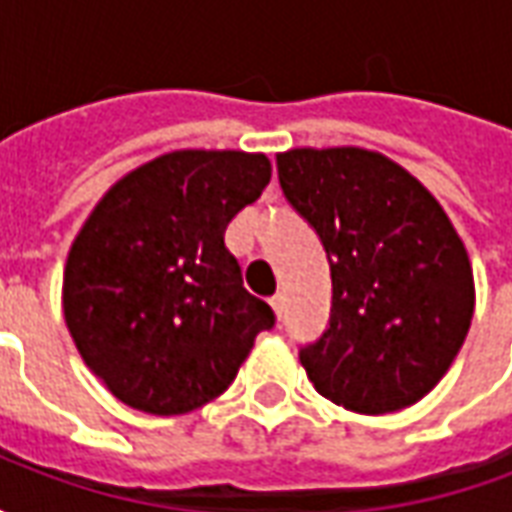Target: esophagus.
<instances>
[{
    "instance_id": "1",
    "label": "esophagus",
    "mask_w": 512,
    "mask_h": 512,
    "mask_svg": "<svg viewBox=\"0 0 512 512\" xmlns=\"http://www.w3.org/2000/svg\"><path fill=\"white\" fill-rule=\"evenodd\" d=\"M271 307H274V312L282 318V315H285V293H274V296H271Z\"/></svg>"
}]
</instances>
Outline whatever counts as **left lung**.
I'll use <instances>...</instances> for the list:
<instances>
[{
	"mask_svg": "<svg viewBox=\"0 0 512 512\" xmlns=\"http://www.w3.org/2000/svg\"><path fill=\"white\" fill-rule=\"evenodd\" d=\"M277 172L332 268L329 326L299 348L310 381L359 414L417 403L450 370L474 312L472 266L447 213L362 147L288 150Z\"/></svg>",
	"mask_w": 512,
	"mask_h": 512,
	"instance_id": "left-lung-1",
	"label": "left lung"
}]
</instances>
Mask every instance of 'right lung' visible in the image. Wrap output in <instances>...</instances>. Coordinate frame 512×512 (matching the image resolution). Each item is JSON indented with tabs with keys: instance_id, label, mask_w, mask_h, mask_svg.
Wrapping results in <instances>:
<instances>
[{
	"instance_id": "obj_1",
	"label": "right lung",
	"mask_w": 512,
	"mask_h": 512,
	"mask_svg": "<svg viewBox=\"0 0 512 512\" xmlns=\"http://www.w3.org/2000/svg\"><path fill=\"white\" fill-rule=\"evenodd\" d=\"M268 180L260 153L178 150L115 183L84 222L65 266V323L126 406L172 417L208 403L274 329L224 244Z\"/></svg>"
}]
</instances>
